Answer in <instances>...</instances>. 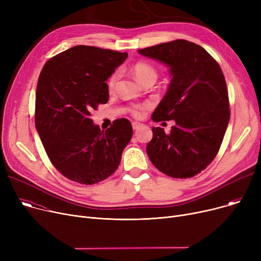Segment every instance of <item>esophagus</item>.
Wrapping results in <instances>:
<instances>
[{"instance_id":"1","label":"esophagus","mask_w":261,"mask_h":261,"mask_svg":"<svg viewBox=\"0 0 261 261\" xmlns=\"http://www.w3.org/2000/svg\"><path fill=\"white\" fill-rule=\"evenodd\" d=\"M141 126H142V123H140V122H138V121H133V122H132V128H133V130H138Z\"/></svg>"}]
</instances>
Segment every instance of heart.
I'll use <instances>...</instances> for the list:
<instances>
[{"instance_id":"heart-1","label":"heart","mask_w":261,"mask_h":261,"mask_svg":"<svg viewBox=\"0 0 261 261\" xmlns=\"http://www.w3.org/2000/svg\"><path fill=\"white\" fill-rule=\"evenodd\" d=\"M132 73L134 75V77L136 78L139 82L141 84H145L146 81L152 80L155 81L158 78V72L155 68L147 62H138L133 67H132ZM119 78V74L118 72H115L114 74H112L110 76L109 80H108V89L110 91H113L117 85V81ZM146 108V106H141V105H136L130 108V112L132 113L133 116L139 117L142 115V112L144 111V109Z\"/></svg>"}]
</instances>
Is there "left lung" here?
Segmentation results:
<instances>
[{"label": "left lung", "mask_w": 261, "mask_h": 261, "mask_svg": "<svg viewBox=\"0 0 261 261\" xmlns=\"http://www.w3.org/2000/svg\"><path fill=\"white\" fill-rule=\"evenodd\" d=\"M169 67L171 81L152 114L153 121L174 120L169 133L153 127L147 154L163 173L191 177L216 158L229 121L228 94L220 65L202 46L187 40L138 50Z\"/></svg>", "instance_id": "obj_1"}]
</instances>
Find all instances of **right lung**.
I'll use <instances>...</instances> for the list:
<instances>
[{
	"label": "right lung",
	"mask_w": 261,
	"mask_h": 261,
	"mask_svg": "<svg viewBox=\"0 0 261 261\" xmlns=\"http://www.w3.org/2000/svg\"><path fill=\"white\" fill-rule=\"evenodd\" d=\"M127 53L77 45L50 58L40 73L36 92V129L53 165L74 182L92 185L118 167L132 138L128 119L106 131L91 112L109 100L106 81Z\"/></svg>",
	"instance_id": "obj_1"
}]
</instances>
